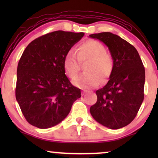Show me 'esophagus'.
I'll return each mask as SVG.
<instances>
[{
    "instance_id": "obj_1",
    "label": "esophagus",
    "mask_w": 158,
    "mask_h": 158,
    "mask_svg": "<svg viewBox=\"0 0 158 158\" xmlns=\"http://www.w3.org/2000/svg\"><path fill=\"white\" fill-rule=\"evenodd\" d=\"M85 91L82 92V95H83V96H84V95H85Z\"/></svg>"
}]
</instances>
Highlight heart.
<instances>
[{
    "label": "heart",
    "mask_w": 158,
    "mask_h": 158,
    "mask_svg": "<svg viewBox=\"0 0 158 158\" xmlns=\"http://www.w3.org/2000/svg\"><path fill=\"white\" fill-rule=\"evenodd\" d=\"M75 53L70 52L64 57L63 69L69 78L75 79L80 71V64L87 62L84 67L85 73L81 75L73 81L77 87L88 90L98 86L101 80L105 81L111 75L114 68L113 57L106 51L102 43L94 40H90L80 44Z\"/></svg>",
    "instance_id": "heart-1"
}]
</instances>
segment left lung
I'll return each mask as SVG.
<instances>
[{"mask_svg": "<svg viewBox=\"0 0 158 158\" xmlns=\"http://www.w3.org/2000/svg\"><path fill=\"white\" fill-rule=\"evenodd\" d=\"M109 47L114 68L104 87L96 90L97 101L90 109L99 124L111 129L132 122L144 100L145 71L135 47L111 32L89 35Z\"/></svg>", "mask_w": 158, "mask_h": 158, "instance_id": "1", "label": "left lung"}]
</instances>
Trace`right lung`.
<instances>
[{
    "mask_svg": "<svg viewBox=\"0 0 158 158\" xmlns=\"http://www.w3.org/2000/svg\"><path fill=\"white\" fill-rule=\"evenodd\" d=\"M84 33L56 31L30 43L17 68L16 98L28 122L40 129L55 126L81 97L65 75L63 61Z\"/></svg>",
    "mask_w": 158,
    "mask_h": 158,
    "instance_id": "obj_1",
    "label": "right lung"
}]
</instances>
